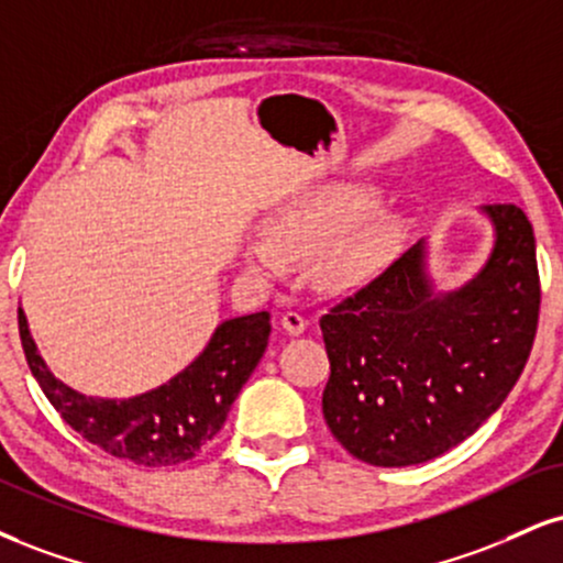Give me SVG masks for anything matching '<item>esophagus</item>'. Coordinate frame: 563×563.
<instances>
[{"label":"esophagus","instance_id":"esophagus-1","mask_svg":"<svg viewBox=\"0 0 563 563\" xmlns=\"http://www.w3.org/2000/svg\"><path fill=\"white\" fill-rule=\"evenodd\" d=\"M280 324L288 335H301L303 328H307V320H303L299 311H286V314L280 317Z\"/></svg>","mask_w":563,"mask_h":563}]
</instances>
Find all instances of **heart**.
Wrapping results in <instances>:
<instances>
[{"label": "heart", "instance_id": "b5f03b06", "mask_svg": "<svg viewBox=\"0 0 563 563\" xmlns=\"http://www.w3.org/2000/svg\"><path fill=\"white\" fill-rule=\"evenodd\" d=\"M369 205L372 196L364 188H333L309 196L275 217L269 225L273 241L254 243L246 260L256 273L275 277L288 269V256H314L322 252L320 275L328 286H362L390 260L396 228L388 220H372L346 239H335L354 225Z\"/></svg>", "mask_w": 563, "mask_h": 563}]
</instances>
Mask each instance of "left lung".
I'll return each mask as SVG.
<instances>
[{"instance_id": "8db88e82", "label": "left lung", "mask_w": 563, "mask_h": 563, "mask_svg": "<svg viewBox=\"0 0 563 563\" xmlns=\"http://www.w3.org/2000/svg\"><path fill=\"white\" fill-rule=\"evenodd\" d=\"M496 246L475 280L432 294L417 243L322 314V415L372 466H409L459 445L506 401L540 314L534 233L517 205H487Z\"/></svg>"}]
</instances>
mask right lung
I'll return each mask as SVG.
<instances>
[{
  "mask_svg": "<svg viewBox=\"0 0 563 563\" xmlns=\"http://www.w3.org/2000/svg\"><path fill=\"white\" fill-rule=\"evenodd\" d=\"M18 330L33 377L80 438L133 464L175 466L194 459L225 424L230 406L267 349L273 324L267 311L222 322L180 375L125 401L84 396L57 380L38 356L23 309H18Z\"/></svg>",
  "mask_w": 563,
  "mask_h": 563,
  "instance_id": "right-lung-1",
  "label": "right lung"
}]
</instances>
